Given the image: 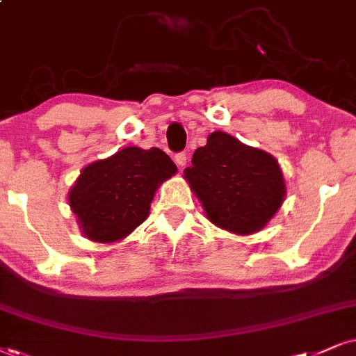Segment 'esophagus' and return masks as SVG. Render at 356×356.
Listing matches in <instances>:
<instances>
[{
    "instance_id": "obj_1",
    "label": "esophagus",
    "mask_w": 356,
    "mask_h": 356,
    "mask_svg": "<svg viewBox=\"0 0 356 356\" xmlns=\"http://www.w3.org/2000/svg\"><path fill=\"white\" fill-rule=\"evenodd\" d=\"M186 160H188V156H186V153H177V155H175V163H177L179 168H183V166L186 165Z\"/></svg>"
}]
</instances>
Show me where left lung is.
I'll use <instances>...</instances> for the list:
<instances>
[{"label": "left lung", "instance_id": "left-lung-1", "mask_svg": "<svg viewBox=\"0 0 356 356\" xmlns=\"http://www.w3.org/2000/svg\"><path fill=\"white\" fill-rule=\"evenodd\" d=\"M185 178L209 221L241 236L261 231L285 198L277 160L225 131L196 148Z\"/></svg>", "mask_w": 356, "mask_h": 356}]
</instances>
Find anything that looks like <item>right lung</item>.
I'll list each match as a JSON object with an SVG mask.
<instances>
[{
    "instance_id": "obj_1",
    "label": "right lung",
    "mask_w": 356,
    "mask_h": 356,
    "mask_svg": "<svg viewBox=\"0 0 356 356\" xmlns=\"http://www.w3.org/2000/svg\"><path fill=\"white\" fill-rule=\"evenodd\" d=\"M177 173L160 148L127 147L87 165L69 191V206L94 243H115L147 219L156 188Z\"/></svg>"
}]
</instances>
